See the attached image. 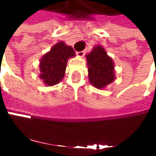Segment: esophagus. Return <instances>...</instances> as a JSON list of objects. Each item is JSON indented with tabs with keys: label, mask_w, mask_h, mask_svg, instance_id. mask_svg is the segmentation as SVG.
Masks as SVG:
<instances>
[{
	"label": "esophagus",
	"mask_w": 156,
	"mask_h": 156,
	"mask_svg": "<svg viewBox=\"0 0 156 156\" xmlns=\"http://www.w3.org/2000/svg\"><path fill=\"white\" fill-rule=\"evenodd\" d=\"M76 55L79 56H83L85 55V51H77L76 52Z\"/></svg>",
	"instance_id": "esophagus-1"
}]
</instances>
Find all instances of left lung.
<instances>
[{"label": "left lung", "mask_w": 156, "mask_h": 156, "mask_svg": "<svg viewBox=\"0 0 156 156\" xmlns=\"http://www.w3.org/2000/svg\"><path fill=\"white\" fill-rule=\"evenodd\" d=\"M89 81L97 88H103L114 80L113 62L101 46L94 48L87 55Z\"/></svg>", "instance_id": "8db88e82"}]
</instances>
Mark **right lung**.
I'll list each match as a JSON object with an SVG mask.
<instances>
[{
  "label": "right lung",
  "instance_id": "add662e5",
  "mask_svg": "<svg viewBox=\"0 0 156 156\" xmlns=\"http://www.w3.org/2000/svg\"><path fill=\"white\" fill-rule=\"evenodd\" d=\"M75 56L72 47L66 45L63 42L57 43L41 59L39 77L46 85L58 83L64 76L68 59Z\"/></svg>",
  "mask_w": 156,
  "mask_h": 156
}]
</instances>
